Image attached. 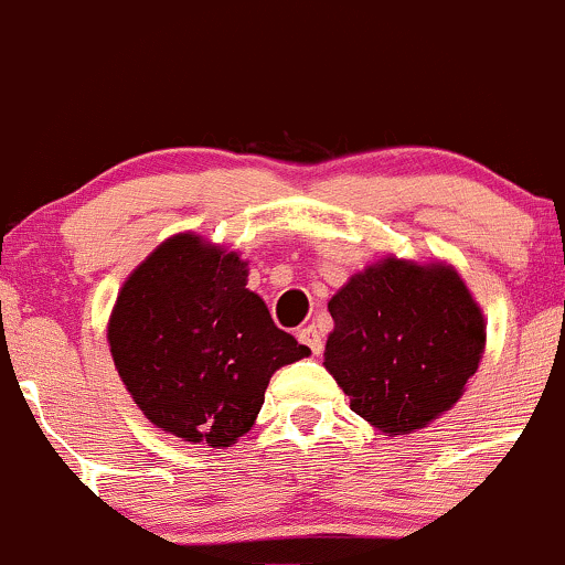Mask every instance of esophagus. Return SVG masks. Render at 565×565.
<instances>
[{
	"label": "esophagus",
	"mask_w": 565,
	"mask_h": 565,
	"mask_svg": "<svg viewBox=\"0 0 565 565\" xmlns=\"http://www.w3.org/2000/svg\"><path fill=\"white\" fill-rule=\"evenodd\" d=\"M297 340H300L302 345H308L310 353H313V355H319L321 350H323L321 332H319V329H316V327H305V329H300V332H297Z\"/></svg>",
	"instance_id": "esophagus-1"
}]
</instances>
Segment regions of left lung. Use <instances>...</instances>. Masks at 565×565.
I'll return each instance as SVG.
<instances>
[{
    "mask_svg": "<svg viewBox=\"0 0 565 565\" xmlns=\"http://www.w3.org/2000/svg\"><path fill=\"white\" fill-rule=\"evenodd\" d=\"M329 313L323 366L385 436L449 412L483 359V310L449 263L382 257L337 289Z\"/></svg>",
    "mask_w": 565,
    "mask_h": 565,
    "instance_id": "8db88e82",
    "label": "left lung"
}]
</instances>
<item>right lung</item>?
Returning a JSON list of instances; mask_svg holds the SVG:
<instances>
[{"label":"right lung","instance_id":"obj_1","mask_svg":"<svg viewBox=\"0 0 565 565\" xmlns=\"http://www.w3.org/2000/svg\"><path fill=\"white\" fill-rule=\"evenodd\" d=\"M246 276L238 252L185 231L164 238L116 295V372L146 419L188 444H236L276 369L310 355L276 327Z\"/></svg>","mask_w":565,"mask_h":565}]
</instances>
